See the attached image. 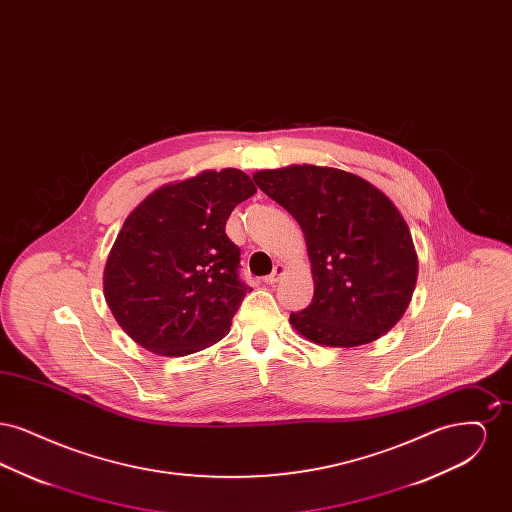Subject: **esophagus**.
<instances>
[{
    "label": "esophagus",
    "mask_w": 512,
    "mask_h": 512,
    "mask_svg": "<svg viewBox=\"0 0 512 512\" xmlns=\"http://www.w3.org/2000/svg\"><path fill=\"white\" fill-rule=\"evenodd\" d=\"M284 272H286V267H284L282 263H278V265L274 267V272L265 276V282H267V284H276Z\"/></svg>",
    "instance_id": "obj_1"
}]
</instances>
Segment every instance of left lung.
I'll use <instances>...</instances> for the list:
<instances>
[{
    "instance_id": "1",
    "label": "left lung",
    "mask_w": 512,
    "mask_h": 512,
    "mask_svg": "<svg viewBox=\"0 0 512 512\" xmlns=\"http://www.w3.org/2000/svg\"><path fill=\"white\" fill-rule=\"evenodd\" d=\"M253 180L305 234L315 295L290 315L297 334L355 347L390 332L418 276L411 230L390 197L357 174L317 165L259 171Z\"/></svg>"
}]
</instances>
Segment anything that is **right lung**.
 Listing matches in <instances>:
<instances>
[{
  "label": "right lung",
  "instance_id": "1",
  "mask_svg": "<svg viewBox=\"0 0 512 512\" xmlns=\"http://www.w3.org/2000/svg\"><path fill=\"white\" fill-rule=\"evenodd\" d=\"M257 192L238 169L167 184L126 217L103 270L105 301L147 351L184 357L230 332L245 293L226 220Z\"/></svg>",
  "mask_w": 512,
  "mask_h": 512
}]
</instances>
